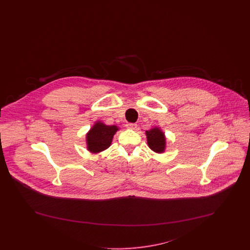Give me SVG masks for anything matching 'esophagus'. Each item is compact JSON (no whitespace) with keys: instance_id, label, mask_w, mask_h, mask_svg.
<instances>
[{"instance_id":"obj_1","label":"esophagus","mask_w":250,"mask_h":250,"mask_svg":"<svg viewBox=\"0 0 250 250\" xmlns=\"http://www.w3.org/2000/svg\"><path fill=\"white\" fill-rule=\"evenodd\" d=\"M126 126H127V128H129V129H133V130H134V129H136V128H137V126H138V125H137L136 124H132V123H130V124H127V125H126Z\"/></svg>"}]
</instances>
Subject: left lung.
<instances>
[{"instance_id": "1", "label": "left lung", "mask_w": 250, "mask_h": 250, "mask_svg": "<svg viewBox=\"0 0 250 250\" xmlns=\"http://www.w3.org/2000/svg\"><path fill=\"white\" fill-rule=\"evenodd\" d=\"M145 135L147 138V144L152 151L156 154L165 153L167 148L166 136L160 127H152L151 129L145 131Z\"/></svg>"}]
</instances>
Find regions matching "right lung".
<instances>
[{
	"instance_id": "obj_1",
	"label": "right lung",
	"mask_w": 250,
	"mask_h": 250,
	"mask_svg": "<svg viewBox=\"0 0 250 250\" xmlns=\"http://www.w3.org/2000/svg\"><path fill=\"white\" fill-rule=\"evenodd\" d=\"M117 125H107L102 121H95L90 130L86 133V148L92 154L105 151L112 143L113 136L119 130Z\"/></svg>"
}]
</instances>
